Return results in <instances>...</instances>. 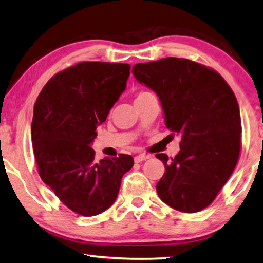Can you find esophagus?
<instances>
[{
	"label": "esophagus",
	"instance_id": "esophagus-1",
	"mask_svg": "<svg viewBox=\"0 0 263 263\" xmlns=\"http://www.w3.org/2000/svg\"><path fill=\"white\" fill-rule=\"evenodd\" d=\"M149 155H145V154H139V155L135 156V162H142V161H145L149 159Z\"/></svg>",
	"mask_w": 263,
	"mask_h": 263
}]
</instances>
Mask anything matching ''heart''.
<instances>
[{"instance_id":"heart-1","label":"heart","mask_w":263,"mask_h":263,"mask_svg":"<svg viewBox=\"0 0 263 263\" xmlns=\"http://www.w3.org/2000/svg\"><path fill=\"white\" fill-rule=\"evenodd\" d=\"M146 93H150V92H146V91H141V92L137 93V96H136V99H138V97L144 96V95H146Z\"/></svg>"}]
</instances>
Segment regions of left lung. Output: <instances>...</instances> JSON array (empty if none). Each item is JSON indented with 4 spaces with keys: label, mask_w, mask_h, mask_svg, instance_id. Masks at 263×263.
<instances>
[{
    "label": "left lung",
    "mask_w": 263,
    "mask_h": 263,
    "mask_svg": "<svg viewBox=\"0 0 263 263\" xmlns=\"http://www.w3.org/2000/svg\"><path fill=\"white\" fill-rule=\"evenodd\" d=\"M132 73L155 91L164 124L181 138L174 159L156 155L164 164L157 195L179 212L202 211L214 201L239 157L240 113L232 89L214 69L187 59L137 64Z\"/></svg>",
    "instance_id": "left-lung-1"
}]
</instances>
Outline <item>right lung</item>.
Returning <instances> with one entry per match:
<instances>
[{"mask_svg": "<svg viewBox=\"0 0 263 263\" xmlns=\"http://www.w3.org/2000/svg\"><path fill=\"white\" fill-rule=\"evenodd\" d=\"M131 66L79 62L55 74L34 103L31 138L38 173L77 214L93 216L117 199L131 155L95 161L97 126L126 89Z\"/></svg>", "mask_w": 263, "mask_h": 263, "instance_id": "obj_1", "label": "right lung"}]
</instances>
